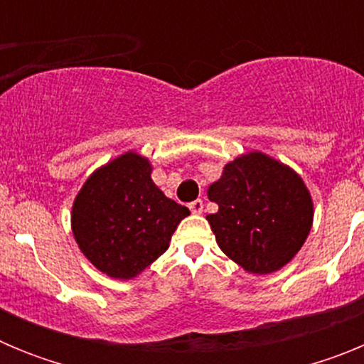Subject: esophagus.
Returning <instances> with one entry per match:
<instances>
[{
    "mask_svg": "<svg viewBox=\"0 0 364 364\" xmlns=\"http://www.w3.org/2000/svg\"><path fill=\"white\" fill-rule=\"evenodd\" d=\"M189 210H191V213L200 215L202 211H204V202H202L200 198H197V200H193L191 204H189Z\"/></svg>",
    "mask_w": 364,
    "mask_h": 364,
    "instance_id": "obj_1",
    "label": "esophagus"
}]
</instances>
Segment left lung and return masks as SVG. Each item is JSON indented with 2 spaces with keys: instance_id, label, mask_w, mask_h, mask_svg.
Listing matches in <instances>:
<instances>
[{
  "instance_id": "1",
  "label": "left lung",
  "mask_w": 364,
  "mask_h": 364,
  "mask_svg": "<svg viewBox=\"0 0 364 364\" xmlns=\"http://www.w3.org/2000/svg\"><path fill=\"white\" fill-rule=\"evenodd\" d=\"M218 204L208 215L218 247L246 272H277L297 255L314 222V202L301 176L260 151L224 166L208 189Z\"/></svg>"
}]
</instances>
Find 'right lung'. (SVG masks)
<instances>
[{
  "instance_id": "obj_1",
  "label": "right lung",
  "mask_w": 364,
  "mask_h": 364,
  "mask_svg": "<svg viewBox=\"0 0 364 364\" xmlns=\"http://www.w3.org/2000/svg\"><path fill=\"white\" fill-rule=\"evenodd\" d=\"M151 171L146 156L127 151L96 169L74 198V239L91 264L112 279L142 273L189 215L156 188Z\"/></svg>"
}]
</instances>
